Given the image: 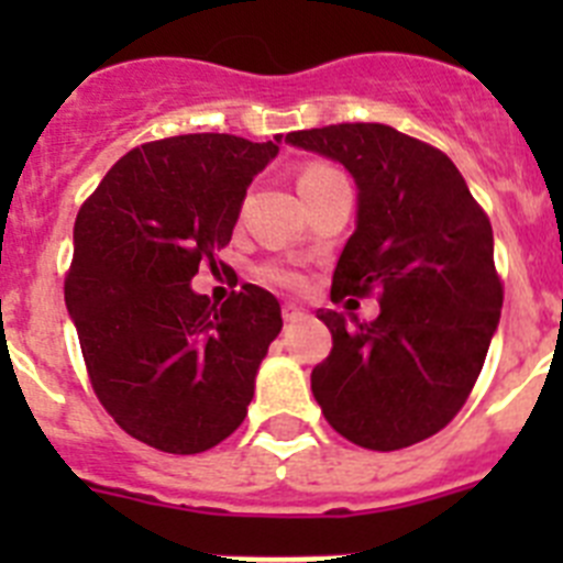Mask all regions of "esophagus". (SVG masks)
Instances as JSON below:
<instances>
[{
  "instance_id": "1",
  "label": "esophagus",
  "mask_w": 563,
  "mask_h": 563,
  "mask_svg": "<svg viewBox=\"0 0 563 563\" xmlns=\"http://www.w3.org/2000/svg\"><path fill=\"white\" fill-rule=\"evenodd\" d=\"M282 316H285V321H290V324H296V321H301L305 318V310L296 305H285L282 307Z\"/></svg>"
}]
</instances>
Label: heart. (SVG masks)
I'll use <instances>...</instances> for the list:
<instances>
[{
    "instance_id": "heart-1",
    "label": "heart",
    "mask_w": 563,
    "mask_h": 563,
    "mask_svg": "<svg viewBox=\"0 0 563 563\" xmlns=\"http://www.w3.org/2000/svg\"><path fill=\"white\" fill-rule=\"evenodd\" d=\"M330 172V168H324V166H310V168H305V174H301V180L298 183H310V180H318V177H321V174H327ZM267 278H271L273 285H278V287H298L301 285V276H298L296 271H290V267H267Z\"/></svg>"
}]
</instances>
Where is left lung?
<instances>
[{
  "mask_svg": "<svg viewBox=\"0 0 563 563\" xmlns=\"http://www.w3.org/2000/svg\"><path fill=\"white\" fill-rule=\"evenodd\" d=\"M287 143L355 180V233L332 298L380 292L369 324L321 310L332 352L312 369V395L361 449H409L454 420L499 327L490 222L440 148L391 126L338 123L290 132Z\"/></svg>",
  "mask_w": 563,
  "mask_h": 563,
  "instance_id": "8db88e82",
  "label": "left lung"
}]
</instances>
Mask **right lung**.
Returning <instances> with one entry per match:
<instances>
[{
	"label": "right lung",
	"mask_w": 563,
	"mask_h": 563,
	"mask_svg": "<svg viewBox=\"0 0 563 563\" xmlns=\"http://www.w3.org/2000/svg\"><path fill=\"white\" fill-rule=\"evenodd\" d=\"M278 143L282 134L146 143L78 211L67 312L98 400L152 449L200 454L245 420L282 307L256 285L217 307L191 278L231 242L247 186Z\"/></svg>",
	"instance_id": "1"
}]
</instances>
